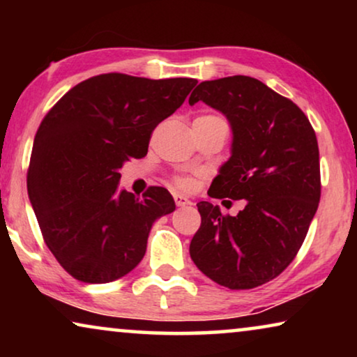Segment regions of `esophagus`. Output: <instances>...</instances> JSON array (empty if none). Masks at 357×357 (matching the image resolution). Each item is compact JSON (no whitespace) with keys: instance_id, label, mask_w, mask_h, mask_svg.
I'll return each instance as SVG.
<instances>
[{"instance_id":"1","label":"esophagus","mask_w":357,"mask_h":357,"mask_svg":"<svg viewBox=\"0 0 357 357\" xmlns=\"http://www.w3.org/2000/svg\"><path fill=\"white\" fill-rule=\"evenodd\" d=\"M174 202L177 206H188V204H192V202L188 198L182 197V195H174Z\"/></svg>"}]
</instances>
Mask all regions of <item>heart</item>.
Instances as JSON below:
<instances>
[{"mask_svg": "<svg viewBox=\"0 0 357 357\" xmlns=\"http://www.w3.org/2000/svg\"><path fill=\"white\" fill-rule=\"evenodd\" d=\"M198 119L218 120L219 116H216V115H203V116H198ZM172 183H174L175 188L182 190V192H193V190L197 188V177H193V175H188V174H178V175H174V177H172Z\"/></svg>", "mask_w": 357, "mask_h": 357, "instance_id": "1", "label": "heart"}]
</instances>
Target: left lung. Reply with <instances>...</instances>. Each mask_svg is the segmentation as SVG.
Listing matches in <instances>:
<instances>
[{
    "instance_id": "left-lung-1",
    "label": "left lung",
    "mask_w": 357,
    "mask_h": 357,
    "mask_svg": "<svg viewBox=\"0 0 357 357\" xmlns=\"http://www.w3.org/2000/svg\"><path fill=\"white\" fill-rule=\"evenodd\" d=\"M231 121L232 155L213 180L211 198L243 199L237 216L199 202L202 226L190 257L209 280L253 289L294 260L319 208V143L294 102L250 76L203 81L190 96Z\"/></svg>"
}]
</instances>
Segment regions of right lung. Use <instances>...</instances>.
Here are the masks:
<instances>
[{
	"label": "right lung",
	"mask_w": 357,
	"mask_h": 357,
	"mask_svg": "<svg viewBox=\"0 0 357 357\" xmlns=\"http://www.w3.org/2000/svg\"><path fill=\"white\" fill-rule=\"evenodd\" d=\"M192 77L92 76L66 92L38 126L27 192L43 241L82 282L119 280L143 260L151 226L172 195L116 192L121 165L148 154L151 135L197 86Z\"/></svg>",
	"instance_id": "1"
}]
</instances>
